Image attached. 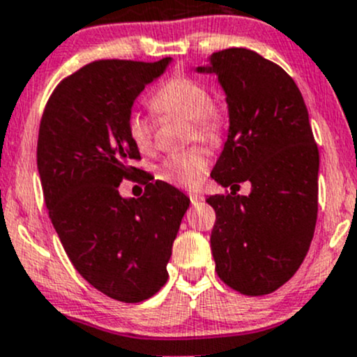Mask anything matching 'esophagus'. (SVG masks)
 <instances>
[{"label":"esophagus","mask_w":357,"mask_h":357,"mask_svg":"<svg viewBox=\"0 0 357 357\" xmlns=\"http://www.w3.org/2000/svg\"><path fill=\"white\" fill-rule=\"evenodd\" d=\"M202 200H204V197H200L199 193H190V202H192V205L200 204Z\"/></svg>","instance_id":"obj_1"}]
</instances>
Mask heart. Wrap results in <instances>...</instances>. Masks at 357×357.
<instances>
[{
  "instance_id": "heart-1",
  "label": "heart",
  "mask_w": 357,
  "mask_h": 357,
  "mask_svg": "<svg viewBox=\"0 0 357 357\" xmlns=\"http://www.w3.org/2000/svg\"><path fill=\"white\" fill-rule=\"evenodd\" d=\"M150 107L160 117L178 115L188 119V139H200L218 145L225 135L226 112L211 102V91L204 82L186 75L169 79L150 98ZM126 132L139 152H149L153 145V122L139 112H131L126 119ZM208 167V155L200 146L167 155L158 165L160 181L181 188H195Z\"/></svg>"
}]
</instances>
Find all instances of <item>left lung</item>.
I'll list each match as a JSON object with an SVG mask.
<instances>
[{
    "mask_svg": "<svg viewBox=\"0 0 357 357\" xmlns=\"http://www.w3.org/2000/svg\"><path fill=\"white\" fill-rule=\"evenodd\" d=\"M208 60L197 72L218 75L229 114L228 139L211 176L231 193L207 199L215 211V271L240 294H271L301 268L314 235L318 145L304 98L282 67L247 48ZM243 181L251 193L236 196Z\"/></svg>",
    "mask_w": 357,
    "mask_h": 357,
    "instance_id": "left-lung-1",
    "label": "left lung"
}]
</instances>
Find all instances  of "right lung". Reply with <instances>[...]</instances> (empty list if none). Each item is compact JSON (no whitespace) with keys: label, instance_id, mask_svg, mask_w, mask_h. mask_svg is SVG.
<instances>
[{"label":"right lung","instance_id":"add662e5","mask_svg":"<svg viewBox=\"0 0 357 357\" xmlns=\"http://www.w3.org/2000/svg\"><path fill=\"white\" fill-rule=\"evenodd\" d=\"M158 62L96 60L63 79L43 112L38 171L50 219L79 275L115 301L142 302L167 282V262L190 199L164 181L139 199L119 193L142 169L126 119Z\"/></svg>","mask_w":357,"mask_h":357}]
</instances>
